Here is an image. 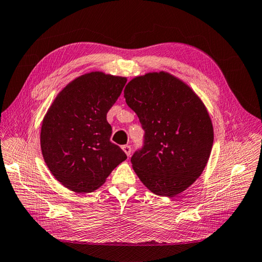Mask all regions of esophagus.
Instances as JSON below:
<instances>
[{
    "label": "esophagus",
    "mask_w": 262,
    "mask_h": 262,
    "mask_svg": "<svg viewBox=\"0 0 262 262\" xmlns=\"http://www.w3.org/2000/svg\"><path fill=\"white\" fill-rule=\"evenodd\" d=\"M123 150L125 151L127 156H128V157L130 156V153H132V147H130L129 145H124V146H123Z\"/></svg>",
    "instance_id": "obj_1"
}]
</instances>
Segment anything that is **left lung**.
<instances>
[{
    "label": "left lung",
    "mask_w": 262,
    "mask_h": 262,
    "mask_svg": "<svg viewBox=\"0 0 262 262\" xmlns=\"http://www.w3.org/2000/svg\"><path fill=\"white\" fill-rule=\"evenodd\" d=\"M126 103L144 129L133 168L149 191L173 196L192 185L208 163L213 126L203 102L180 79L153 72L130 80Z\"/></svg>",
    "instance_id": "obj_1"
}]
</instances>
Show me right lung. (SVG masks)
I'll use <instances>...</instances> for the list:
<instances>
[{"label":"right lung","instance_id":"obj_1","mask_svg":"<svg viewBox=\"0 0 262 262\" xmlns=\"http://www.w3.org/2000/svg\"><path fill=\"white\" fill-rule=\"evenodd\" d=\"M126 81L124 77L90 72L71 81L49 108L41 127L42 155L52 175L69 190H97L127 159L111 142L107 121Z\"/></svg>","mask_w":262,"mask_h":262}]
</instances>
